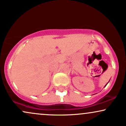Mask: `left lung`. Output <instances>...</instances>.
<instances>
[{"instance_id":"left-lung-1","label":"left lung","mask_w":126,"mask_h":126,"mask_svg":"<svg viewBox=\"0 0 126 126\" xmlns=\"http://www.w3.org/2000/svg\"><path fill=\"white\" fill-rule=\"evenodd\" d=\"M106 85H107V84H106Z\"/></svg>"}]
</instances>
